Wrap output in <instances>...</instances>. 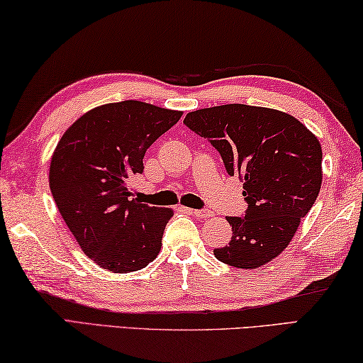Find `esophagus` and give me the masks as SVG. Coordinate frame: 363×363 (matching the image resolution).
Masks as SVG:
<instances>
[{"mask_svg": "<svg viewBox=\"0 0 363 363\" xmlns=\"http://www.w3.org/2000/svg\"><path fill=\"white\" fill-rule=\"evenodd\" d=\"M186 211L189 213H193L194 217H198V218H211V217H213L212 211H194V208H186Z\"/></svg>", "mask_w": 363, "mask_h": 363, "instance_id": "esophagus-1", "label": "esophagus"}]
</instances>
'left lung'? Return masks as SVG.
Listing matches in <instances>:
<instances>
[{"label": "left lung", "instance_id": "left-lung-1", "mask_svg": "<svg viewBox=\"0 0 363 363\" xmlns=\"http://www.w3.org/2000/svg\"><path fill=\"white\" fill-rule=\"evenodd\" d=\"M183 123L218 150L228 174L244 182L245 217H226L233 238L213 255L239 269L272 262L319 196L320 142L291 114L264 106L202 108Z\"/></svg>", "mask_w": 363, "mask_h": 363}]
</instances>
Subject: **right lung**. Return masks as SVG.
Segmentation results:
<instances>
[{"label":"right lung","mask_w":363,"mask_h":363,"mask_svg":"<svg viewBox=\"0 0 363 363\" xmlns=\"http://www.w3.org/2000/svg\"><path fill=\"white\" fill-rule=\"evenodd\" d=\"M183 111L138 100L100 105L68 127L50 157L49 186L81 250L111 272H132L157 257L172 208L133 198L143 156Z\"/></svg>","instance_id":"obj_1"}]
</instances>
